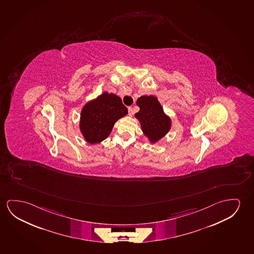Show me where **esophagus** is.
<instances>
[{"label":"esophagus","instance_id":"esophagus-1","mask_svg":"<svg viewBox=\"0 0 254 254\" xmlns=\"http://www.w3.org/2000/svg\"><path fill=\"white\" fill-rule=\"evenodd\" d=\"M133 113H134V112H133V107H128L129 115H130V116H132V115L133 114Z\"/></svg>","mask_w":254,"mask_h":254}]
</instances>
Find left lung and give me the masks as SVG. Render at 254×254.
Here are the masks:
<instances>
[{"label": "left lung", "instance_id": "obj_1", "mask_svg": "<svg viewBox=\"0 0 254 254\" xmlns=\"http://www.w3.org/2000/svg\"><path fill=\"white\" fill-rule=\"evenodd\" d=\"M140 111L135 118L141 123V130L150 142L155 143L168 133L172 127L171 119L164 113L155 96H141L136 101Z\"/></svg>", "mask_w": 254, "mask_h": 254}]
</instances>
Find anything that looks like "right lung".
<instances>
[{
	"label": "right lung",
	"instance_id": "right-lung-1",
	"mask_svg": "<svg viewBox=\"0 0 254 254\" xmlns=\"http://www.w3.org/2000/svg\"><path fill=\"white\" fill-rule=\"evenodd\" d=\"M127 114V108L115 94L104 92L88 102L81 112L80 130L90 144L109 136L115 122Z\"/></svg>",
	"mask_w": 254,
	"mask_h": 254
}]
</instances>
